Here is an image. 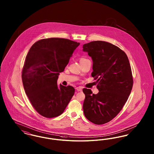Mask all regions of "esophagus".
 <instances>
[{
    "label": "esophagus",
    "instance_id": "obj_1",
    "mask_svg": "<svg viewBox=\"0 0 154 154\" xmlns=\"http://www.w3.org/2000/svg\"><path fill=\"white\" fill-rule=\"evenodd\" d=\"M76 89H77V91H81L82 89V88L81 87H78L76 88Z\"/></svg>",
    "mask_w": 154,
    "mask_h": 154
}]
</instances>
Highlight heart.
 Instances as JSON below:
<instances>
[{"label": "heart", "mask_w": 154, "mask_h": 154, "mask_svg": "<svg viewBox=\"0 0 154 154\" xmlns=\"http://www.w3.org/2000/svg\"><path fill=\"white\" fill-rule=\"evenodd\" d=\"M85 58H80V61H81V60H84V59H85Z\"/></svg>", "instance_id": "obj_1"}]
</instances>
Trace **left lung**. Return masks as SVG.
Returning <instances> with one entry per match:
<instances>
[{
  "label": "left lung",
  "mask_w": 154,
  "mask_h": 154,
  "mask_svg": "<svg viewBox=\"0 0 154 154\" xmlns=\"http://www.w3.org/2000/svg\"><path fill=\"white\" fill-rule=\"evenodd\" d=\"M93 60L92 76L99 93L84 88L83 110L85 117L96 125L109 122L123 108L132 91L133 80L128 58L117 46L103 41L83 45Z\"/></svg>",
  "instance_id": "8db88e82"
}]
</instances>
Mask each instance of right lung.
Segmentation results:
<instances>
[{"label":"right lung","instance_id":"add662e5","mask_svg":"<svg viewBox=\"0 0 154 154\" xmlns=\"http://www.w3.org/2000/svg\"><path fill=\"white\" fill-rule=\"evenodd\" d=\"M79 45L67 38H48L30 48L22 69V83L32 106L43 117L62 114L74 95L73 87H58L57 80Z\"/></svg>","mask_w":154,"mask_h":154}]
</instances>
